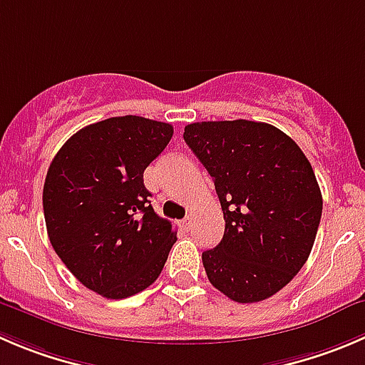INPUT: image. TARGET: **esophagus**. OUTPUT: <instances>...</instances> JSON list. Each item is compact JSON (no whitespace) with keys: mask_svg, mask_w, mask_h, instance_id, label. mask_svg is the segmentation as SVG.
Wrapping results in <instances>:
<instances>
[{"mask_svg":"<svg viewBox=\"0 0 365 365\" xmlns=\"http://www.w3.org/2000/svg\"><path fill=\"white\" fill-rule=\"evenodd\" d=\"M178 225H180V228L185 230V232H189L190 226H192V221H190V219L187 217V219H182V221H178Z\"/></svg>","mask_w":365,"mask_h":365,"instance_id":"34e87169","label":"esophagus"}]
</instances>
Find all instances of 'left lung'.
Instances as JSON below:
<instances>
[{
	"label": "left lung",
	"instance_id": "obj_1",
	"mask_svg": "<svg viewBox=\"0 0 365 365\" xmlns=\"http://www.w3.org/2000/svg\"><path fill=\"white\" fill-rule=\"evenodd\" d=\"M183 139L225 215L221 242L201 255L208 280L237 303L271 298L303 267L319 228L323 196L309 158L277 126L246 119L192 123Z\"/></svg>",
	"mask_w": 365,
	"mask_h": 365
}]
</instances>
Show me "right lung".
Masks as SVG:
<instances>
[{"label":"right lung","mask_w":365,"mask_h":365,"mask_svg":"<svg viewBox=\"0 0 365 365\" xmlns=\"http://www.w3.org/2000/svg\"><path fill=\"white\" fill-rule=\"evenodd\" d=\"M171 137L169 123L110 118L74 133L49 165L42 190L49 242L78 282L103 298L150 287L176 242L144 187V169Z\"/></svg>","instance_id":"obj_1"}]
</instances>
